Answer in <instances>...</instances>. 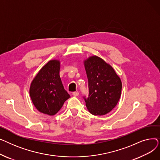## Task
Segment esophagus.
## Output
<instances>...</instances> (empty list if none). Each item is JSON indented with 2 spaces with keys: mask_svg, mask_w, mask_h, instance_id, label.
I'll return each mask as SVG.
<instances>
[{
  "mask_svg": "<svg viewBox=\"0 0 160 160\" xmlns=\"http://www.w3.org/2000/svg\"><path fill=\"white\" fill-rule=\"evenodd\" d=\"M72 95L74 97H77V96L79 95V93H78V92H73Z\"/></svg>",
  "mask_w": 160,
  "mask_h": 160,
  "instance_id": "34e87169",
  "label": "esophagus"
}]
</instances>
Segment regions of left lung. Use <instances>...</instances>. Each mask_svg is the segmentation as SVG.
I'll use <instances>...</instances> for the list:
<instances>
[{
    "instance_id": "1",
    "label": "left lung",
    "mask_w": 160,
    "mask_h": 160,
    "mask_svg": "<svg viewBox=\"0 0 160 160\" xmlns=\"http://www.w3.org/2000/svg\"><path fill=\"white\" fill-rule=\"evenodd\" d=\"M89 96L83 97L88 111L94 115L110 112L118 103L122 82L113 67L102 58L93 56L84 60Z\"/></svg>"
}]
</instances>
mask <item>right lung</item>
<instances>
[{"mask_svg": "<svg viewBox=\"0 0 160 160\" xmlns=\"http://www.w3.org/2000/svg\"><path fill=\"white\" fill-rule=\"evenodd\" d=\"M60 69V61L50 60L40 69L30 84L32 101L37 110L44 114L54 115L70 98L62 84Z\"/></svg>", "mask_w": 160, "mask_h": 160, "instance_id": "obj_1", "label": "right lung"}]
</instances>
